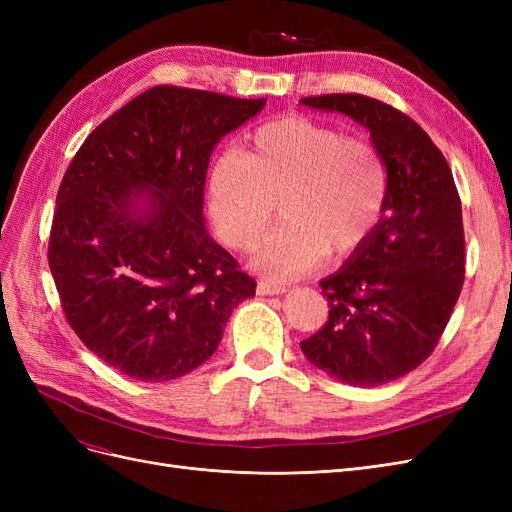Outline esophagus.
<instances>
[{
    "label": "esophagus",
    "instance_id": "esophagus-1",
    "mask_svg": "<svg viewBox=\"0 0 512 512\" xmlns=\"http://www.w3.org/2000/svg\"><path fill=\"white\" fill-rule=\"evenodd\" d=\"M282 292H286L284 286H277V284H271L265 280L258 282V294H282Z\"/></svg>",
    "mask_w": 512,
    "mask_h": 512
}]
</instances>
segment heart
Returning a JSON list of instances; mask_svg holds the SVG:
<instances>
[{
  "mask_svg": "<svg viewBox=\"0 0 512 512\" xmlns=\"http://www.w3.org/2000/svg\"><path fill=\"white\" fill-rule=\"evenodd\" d=\"M386 198L389 168L376 145L303 117L256 128L243 156L222 153L207 179L215 230L232 250L254 247L277 200L284 222L254 256L273 282L314 269L327 250H356L378 228Z\"/></svg>",
  "mask_w": 512,
  "mask_h": 512,
  "instance_id": "obj_1",
  "label": "heart"
}]
</instances>
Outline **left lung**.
Returning a JSON list of instances; mask_svg holds the SVG:
<instances>
[{
    "label": "left lung",
    "instance_id": "obj_1",
    "mask_svg": "<svg viewBox=\"0 0 512 512\" xmlns=\"http://www.w3.org/2000/svg\"><path fill=\"white\" fill-rule=\"evenodd\" d=\"M301 104L359 121L389 168L378 228L320 282L329 320L301 342L324 374L369 389L421 365L451 320L466 277L461 198L442 151L406 113L361 94Z\"/></svg>",
    "mask_w": 512,
    "mask_h": 512
}]
</instances>
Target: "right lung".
Here are the masks:
<instances>
[{
  "instance_id": "right-lung-1",
  "label": "right lung",
  "mask_w": 512,
  "mask_h": 512,
  "mask_svg": "<svg viewBox=\"0 0 512 512\" xmlns=\"http://www.w3.org/2000/svg\"><path fill=\"white\" fill-rule=\"evenodd\" d=\"M265 98L158 85L91 132L57 192L49 267L72 331L121 374L164 382L218 348L254 277L203 222L220 138Z\"/></svg>"
}]
</instances>
